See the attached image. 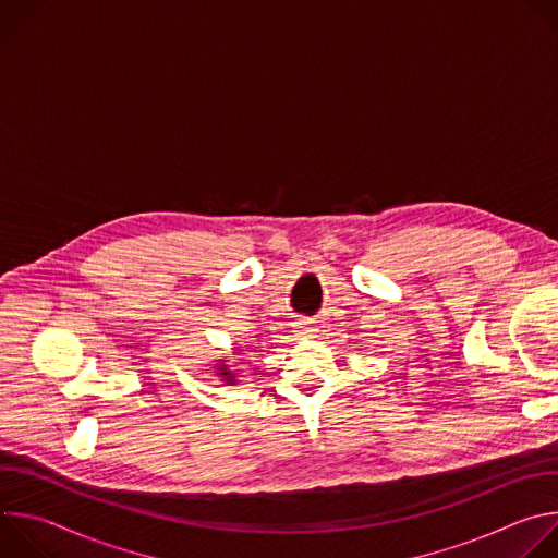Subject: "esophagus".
Here are the masks:
<instances>
[{"instance_id": "34e87169", "label": "esophagus", "mask_w": 558, "mask_h": 558, "mask_svg": "<svg viewBox=\"0 0 558 558\" xmlns=\"http://www.w3.org/2000/svg\"><path fill=\"white\" fill-rule=\"evenodd\" d=\"M298 338H315L317 336V327L313 325V323H308V320H302V323H298Z\"/></svg>"}]
</instances>
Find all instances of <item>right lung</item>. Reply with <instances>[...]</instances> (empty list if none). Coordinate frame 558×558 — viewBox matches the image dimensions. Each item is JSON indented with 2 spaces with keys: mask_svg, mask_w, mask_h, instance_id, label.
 <instances>
[{
  "mask_svg": "<svg viewBox=\"0 0 558 558\" xmlns=\"http://www.w3.org/2000/svg\"><path fill=\"white\" fill-rule=\"evenodd\" d=\"M216 368H218V375L222 377V381H227L229 386H231V384H235V375H233V373H231V371L225 366V360H222V362H220Z\"/></svg>",
  "mask_w": 558,
  "mask_h": 558,
  "instance_id": "right-lung-1",
  "label": "right lung"
}]
</instances>
